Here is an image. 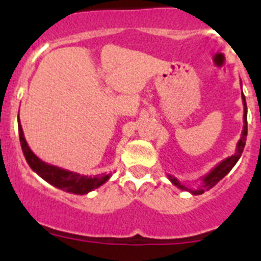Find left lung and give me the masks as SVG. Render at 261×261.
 I'll return each mask as SVG.
<instances>
[{
	"mask_svg": "<svg viewBox=\"0 0 261 261\" xmlns=\"http://www.w3.org/2000/svg\"><path fill=\"white\" fill-rule=\"evenodd\" d=\"M242 100H243V106H244V114H243V130H242L241 138H239L238 144H237V149H235V154L231 156H227L226 159H223L222 162H220L213 170H211L209 174H206L205 176L201 177L202 184L199 187V188H190V187L184 186L183 183L177 180L176 177L172 176V175H167V177L170 179L174 186H176L179 190L181 191H188L192 195H201L204 193L205 191L211 190L212 187L216 186L221 179L226 176V175L229 174L230 170L235 166V163L238 162L239 158H241L242 153H243L244 145H246V140H247V105H246V98L243 95V91H242Z\"/></svg>",
	"mask_w": 261,
	"mask_h": 261,
	"instance_id": "1",
	"label": "left lung"
}]
</instances>
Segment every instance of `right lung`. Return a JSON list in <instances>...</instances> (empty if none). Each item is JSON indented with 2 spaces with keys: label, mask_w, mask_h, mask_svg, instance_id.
Returning a JSON list of instances; mask_svg holds the SVG:
<instances>
[{
  "label": "right lung",
  "mask_w": 261,
  "mask_h": 261,
  "mask_svg": "<svg viewBox=\"0 0 261 261\" xmlns=\"http://www.w3.org/2000/svg\"><path fill=\"white\" fill-rule=\"evenodd\" d=\"M18 130H19V141L22 146L23 155L26 158L27 163L30 167L36 172L40 177H43L45 181L52 184L59 190L66 191L69 193H74V195H86L91 191L96 190L100 186L106 183L111 177V174L108 175H96V176H86V175H81L77 172L64 170L57 166L48 165L44 161H41L39 156L32 153V150L29 147L24 135H23V129L20 125L19 116H18Z\"/></svg>",
  "instance_id": "right-lung-1"
}]
</instances>
